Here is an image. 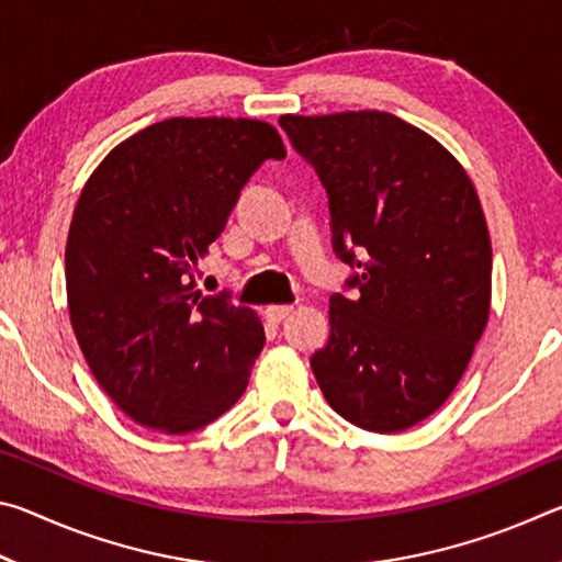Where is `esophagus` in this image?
<instances>
[{
  "label": "esophagus",
  "instance_id": "1",
  "mask_svg": "<svg viewBox=\"0 0 562 562\" xmlns=\"http://www.w3.org/2000/svg\"><path fill=\"white\" fill-rule=\"evenodd\" d=\"M290 312H292V304H272V307L265 310V317H268V322H272V325H280Z\"/></svg>",
  "mask_w": 562,
  "mask_h": 562
}]
</instances>
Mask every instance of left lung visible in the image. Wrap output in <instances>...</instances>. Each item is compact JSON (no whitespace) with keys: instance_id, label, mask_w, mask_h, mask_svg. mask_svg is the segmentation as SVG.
Segmentation results:
<instances>
[{"instance_id":"left-lung-1","label":"left lung","mask_w":562,"mask_h":562,"mask_svg":"<svg viewBox=\"0 0 562 562\" xmlns=\"http://www.w3.org/2000/svg\"><path fill=\"white\" fill-rule=\"evenodd\" d=\"M329 198L331 245L357 268L329 297L310 359L339 416L376 434L431 416L459 384L491 310V237L463 166L384 111L280 116Z\"/></svg>"}]
</instances>
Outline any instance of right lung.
Returning <instances> with one entry per match:
<instances>
[{
    "label": "right lung",
    "mask_w": 562,
    "mask_h": 562,
    "mask_svg": "<svg viewBox=\"0 0 562 562\" xmlns=\"http://www.w3.org/2000/svg\"><path fill=\"white\" fill-rule=\"evenodd\" d=\"M284 158L252 119H168L101 160L74 207L66 297L103 392L148 429L188 434L243 396L265 329L231 294L195 290L243 186Z\"/></svg>",
    "instance_id": "right-lung-1"
}]
</instances>
